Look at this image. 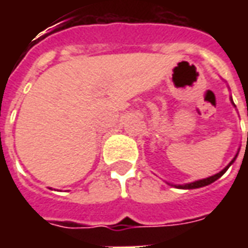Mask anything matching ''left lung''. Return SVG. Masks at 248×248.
Listing matches in <instances>:
<instances>
[{
    "label": "left lung",
    "mask_w": 248,
    "mask_h": 248,
    "mask_svg": "<svg viewBox=\"0 0 248 248\" xmlns=\"http://www.w3.org/2000/svg\"><path fill=\"white\" fill-rule=\"evenodd\" d=\"M231 103L234 105V102H232V98H231ZM234 106H235V105H234ZM238 153H239V151H238ZM238 153H236V155H235L234 158H232V161L230 162L229 165L224 167L222 171L217 172V174H214V175H211V177L204 178V179H199V181H194V182H190V183H185V185H172V183H169V182H167V185L177 187V188H183V190H191V188H199V187H204V186H207V185H211V183L215 182L217 179H219V178L223 175L224 172L229 170V167L231 166V165H232V163H234V162H235V159H236V156H238Z\"/></svg>",
    "instance_id": "left-lung-1"
}]
</instances>
